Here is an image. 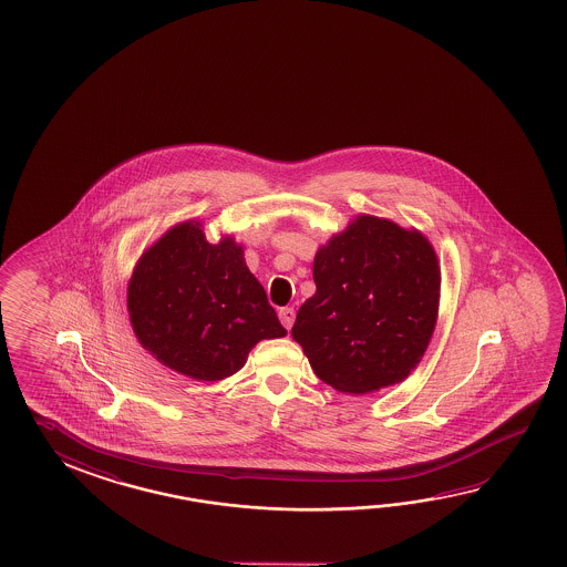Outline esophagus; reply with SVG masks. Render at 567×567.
<instances>
[{"label":"esophagus","instance_id":"esophagus-1","mask_svg":"<svg viewBox=\"0 0 567 567\" xmlns=\"http://www.w3.org/2000/svg\"><path fill=\"white\" fill-rule=\"evenodd\" d=\"M278 317H280V322L285 324V329L290 331V327L295 322V309L292 307H285V309L278 310Z\"/></svg>","mask_w":567,"mask_h":567}]
</instances>
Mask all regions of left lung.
Segmentation results:
<instances>
[{
	"label": "left lung",
	"instance_id": "1",
	"mask_svg": "<svg viewBox=\"0 0 567 567\" xmlns=\"http://www.w3.org/2000/svg\"><path fill=\"white\" fill-rule=\"evenodd\" d=\"M317 292L292 327L315 374L341 393L395 385L417 367L435 329L437 257L427 238L359 216L315 258Z\"/></svg>",
	"mask_w": 567,
	"mask_h": 567
}]
</instances>
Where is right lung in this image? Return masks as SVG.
I'll use <instances>...</instances> for the list:
<instances>
[{
    "label": "right lung",
    "instance_id": "1",
    "mask_svg": "<svg viewBox=\"0 0 567 567\" xmlns=\"http://www.w3.org/2000/svg\"><path fill=\"white\" fill-rule=\"evenodd\" d=\"M128 310L142 347L198 381L235 374L258 341L287 334L243 248L210 245L198 223L174 226L142 255Z\"/></svg>",
    "mask_w": 567,
    "mask_h": 567
}]
</instances>
